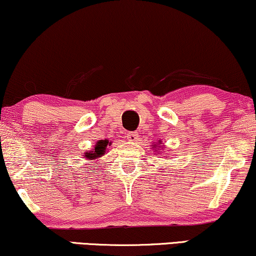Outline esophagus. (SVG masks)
Here are the masks:
<instances>
[{
  "instance_id": "1",
  "label": "esophagus",
  "mask_w": 256,
  "mask_h": 256,
  "mask_svg": "<svg viewBox=\"0 0 256 256\" xmlns=\"http://www.w3.org/2000/svg\"><path fill=\"white\" fill-rule=\"evenodd\" d=\"M127 138L129 140L130 142H138V134H136V132H129Z\"/></svg>"
}]
</instances>
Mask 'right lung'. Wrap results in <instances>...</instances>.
I'll return each instance as SVG.
<instances>
[{
	"label": "right lung",
	"instance_id": "add662e5",
	"mask_svg": "<svg viewBox=\"0 0 256 256\" xmlns=\"http://www.w3.org/2000/svg\"><path fill=\"white\" fill-rule=\"evenodd\" d=\"M107 144H108L107 140H104V141H102V140H101V141L98 142V144L94 146V149L92 150V152H90L86 154V158H88V160H98V158H100L101 156H104V154H106L104 152H106Z\"/></svg>",
	"mask_w": 256,
	"mask_h": 256
}]
</instances>
